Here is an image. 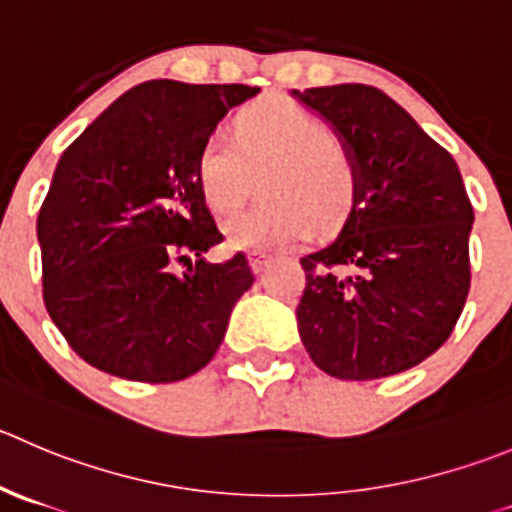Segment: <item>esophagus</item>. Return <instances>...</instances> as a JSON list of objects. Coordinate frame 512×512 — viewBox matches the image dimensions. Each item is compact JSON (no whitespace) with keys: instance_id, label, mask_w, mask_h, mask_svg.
I'll use <instances>...</instances> for the list:
<instances>
[{"instance_id":"1","label":"esophagus","mask_w":512,"mask_h":512,"mask_svg":"<svg viewBox=\"0 0 512 512\" xmlns=\"http://www.w3.org/2000/svg\"><path fill=\"white\" fill-rule=\"evenodd\" d=\"M271 261L274 259L266 256V253H251V256H248V264H251L253 274H264V271L271 266Z\"/></svg>"}]
</instances>
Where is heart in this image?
Masks as SVG:
<instances>
[{
	"label": "heart",
	"instance_id": "obj_1",
	"mask_svg": "<svg viewBox=\"0 0 512 512\" xmlns=\"http://www.w3.org/2000/svg\"><path fill=\"white\" fill-rule=\"evenodd\" d=\"M256 173L264 201L223 226L226 243L236 251H276L306 238L311 228L334 231L357 206L354 150L291 100L246 107L233 125V140L211 130L193 165L198 193L218 216L246 201Z\"/></svg>",
	"mask_w": 512,
	"mask_h": 512
}]
</instances>
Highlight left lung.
<instances>
[{
  "instance_id": "obj_1",
  "label": "left lung",
  "mask_w": 512,
  "mask_h": 512,
  "mask_svg": "<svg viewBox=\"0 0 512 512\" xmlns=\"http://www.w3.org/2000/svg\"><path fill=\"white\" fill-rule=\"evenodd\" d=\"M294 95L334 125L359 165L357 206L342 233L301 259V342L337 379L405 372L447 342L470 291L475 213L460 168L377 87Z\"/></svg>"
}]
</instances>
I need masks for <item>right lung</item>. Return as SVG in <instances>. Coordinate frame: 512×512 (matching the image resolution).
I'll return each instance as SVG.
<instances>
[{"mask_svg":"<svg viewBox=\"0 0 512 512\" xmlns=\"http://www.w3.org/2000/svg\"><path fill=\"white\" fill-rule=\"evenodd\" d=\"M248 85H135L62 153L37 216L42 299L77 357L107 374L168 384L206 367L251 289L193 178L218 120ZM186 265L184 274L177 269Z\"/></svg>","mask_w":512,"mask_h":512,"instance_id":"right-lung-1","label":"right lung"}]
</instances>
